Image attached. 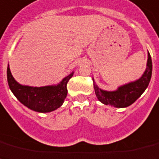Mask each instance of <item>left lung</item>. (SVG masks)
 Masks as SVG:
<instances>
[{
  "label": "left lung",
  "mask_w": 159,
  "mask_h": 159,
  "mask_svg": "<svg viewBox=\"0 0 159 159\" xmlns=\"http://www.w3.org/2000/svg\"><path fill=\"white\" fill-rule=\"evenodd\" d=\"M152 59L148 52V61L145 71L139 80L117 88L115 91H106L98 88L93 82V89L98 99L105 105H111L115 107H126L134 103L148 87L152 76Z\"/></svg>",
  "instance_id": "obj_1"
}]
</instances>
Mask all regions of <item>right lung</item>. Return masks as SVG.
Returning a JSON list of instances; mask_svg holds the SVG:
<instances>
[{"label":"right lung","instance_id":"add662e5","mask_svg":"<svg viewBox=\"0 0 159 159\" xmlns=\"http://www.w3.org/2000/svg\"><path fill=\"white\" fill-rule=\"evenodd\" d=\"M74 72L65 77L58 84L32 87L22 85L15 80L7 67V81L11 92L17 99L28 108L38 112H50L59 108L67 95V83Z\"/></svg>","mask_w":159,"mask_h":159}]
</instances>
